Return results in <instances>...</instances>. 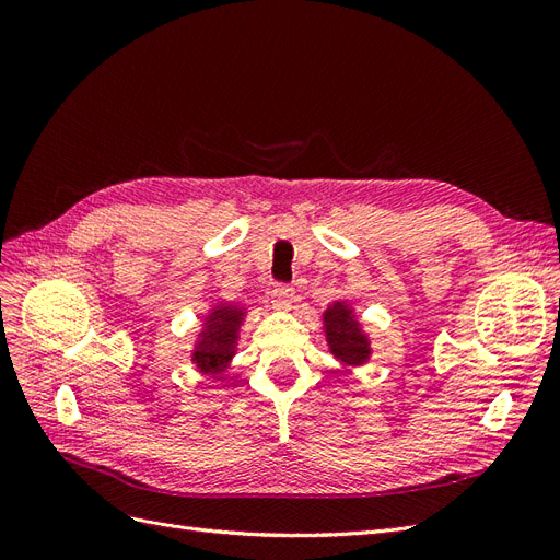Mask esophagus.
Wrapping results in <instances>:
<instances>
[{
	"instance_id": "34e87169",
	"label": "esophagus",
	"mask_w": 560,
	"mask_h": 560,
	"mask_svg": "<svg viewBox=\"0 0 560 560\" xmlns=\"http://www.w3.org/2000/svg\"><path fill=\"white\" fill-rule=\"evenodd\" d=\"M270 296H273V303L280 308H290L292 301H294V287L287 284V282H278L273 287V292H270Z\"/></svg>"
}]
</instances>
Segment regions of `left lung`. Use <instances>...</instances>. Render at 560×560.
<instances>
[{"instance_id":"obj_1","label":"left lung","mask_w":560,"mask_h":560,"mask_svg":"<svg viewBox=\"0 0 560 560\" xmlns=\"http://www.w3.org/2000/svg\"><path fill=\"white\" fill-rule=\"evenodd\" d=\"M327 322V338L334 354L346 364H362L369 354L366 338L360 334V327L354 325V317L341 303L325 313Z\"/></svg>"}]
</instances>
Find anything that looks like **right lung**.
Returning <instances> with one entry per match:
<instances>
[{
    "instance_id": "obj_1",
    "label": "right lung",
    "mask_w": 560,
    "mask_h": 560,
    "mask_svg": "<svg viewBox=\"0 0 560 560\" xmlns=\"http://www.w3.org/2000/svg\"><path fill=\"white\" fill-rule=\"evenodd\" d=\"M241 311L238 308H217L208 322H206V331H202V341L198 343V350L194 354V362L212 371V374H219L222 366L229 362L233 354L235 346V331H238L241 325Z\"/></svg>"
}]
</instances>
